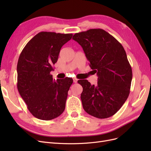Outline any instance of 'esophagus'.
I'll return each instance as SVG.
<instances>
[{
	"instance_id": "1",
	"label": "esophagus",
	"mask_w": 151,
	"mask_h": 151,
	"mask_svg": "<svg viewBox=\"0 0 151 151\" xmlns=\"http://www.w3.org/2000/svg\"><path fill=\"white\" fill-rule=\"evenodd\" d=\"M73 81H74V83H76L77 82V79H76V78H74V79H73Z\"/></svg>"
}]
</instances>
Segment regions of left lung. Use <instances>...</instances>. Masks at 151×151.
I'll return each instance as SVG.
<instances>
[{"mask_svg": "<svg viewBox=\"0 0 151 151\" xmlns=\"http://www.w3.org/2000/svg\"><path fill=\"white\" fill-rule=\"evenodd\" d=\"M72 39L83 48L89 66L98 77L96 85L79 80L83 91L81 99L86 112L98 118L113 116L130 93L132 68L123 46L102 29L76 33Z\"/></svg>", "mask_w": 151, "mask_h": 151, "instance_id": "8db88e82", "label": "left lung"}]
</instances>
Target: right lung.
<instances>
[{"label":"right lung","mask_w":151,"mask_h":151,"mask_svg":"<svg viewBox=\"0 0 151 151\" xmlns=\"http://www.w3.org/2000/svg\"><path fill=\"white\" fill-rule=\"evenodd\" d=\"M72 34L40 32L26 44L18 59V91L35 117L50 120L60 116L65 108L70 77L53 80L50 72L60 49Z\"/></svg>","instance_id":"obj_1"}]
</instances>
